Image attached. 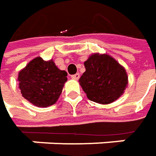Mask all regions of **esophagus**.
Masks as SVG:
<instances>
[{
    "instance_id": "1",
    "label": "esophagus",
    "mask_w": 156,
    "mask_h": 156,
    "mask_svg": "<svg viewBox=\"0 0 156 156\" xmlns=\"http://www.w3.org/2000/svg\"><path fill=\"white\" fill-rule=\"evenodd\" d=\"M79 78H80L79 73H76V74H74V75H72V76H71V78H72V79H75V80H78Z\"/></svg>"
}]
</instances>
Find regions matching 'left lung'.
Here are the masks:
<instances>
[{
  "mask_svg": "<svg viewBox=\"0 0 156 156\" xmlns=\"http://www.w3.org/2000/svg\"><path fill=\"white\" fill-rule=\"evenodd\" d=\"M79 85L90 100L107 105L123 95L128 85L126 69L108 54H91L84 63Z\"/></svg>",
  "mask_w": 156,
  "mask_h": 156,
  "instance_id": "1",
  "label": "left lung"
}]
</instances>
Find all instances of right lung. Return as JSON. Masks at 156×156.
<instances>
[{
    "label": "right lung",
    "mask_w": 156,
    "mask_h": 156,
    "mask_svg": "<svg viewBox=\"0 0 156 156\" xmlns=\"http://www.w3.org/2000/svg\"><path fill=\"white\" fill-rule=\"evenodd\" d=\"M17 81L25 99L38 107H48L59 98L67 72L59 70L52 59L44 61L37 57L19 71Z\"/></svg>",
    "instance_id": "obj_1"
}]
</instances>
